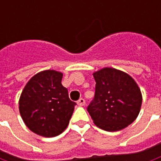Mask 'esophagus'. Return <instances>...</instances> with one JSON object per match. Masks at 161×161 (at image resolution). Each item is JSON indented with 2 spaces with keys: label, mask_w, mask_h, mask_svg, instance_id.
Instances as JSON below:
<instances>
[{
  "label": "esophagus",
  "mask_w": 161,
  "mask_h": 161,
  "mask_svg": "<svg viewBox=\"0 0 161 161\" xmlns=\"http://www.w3.org/2000/svg\"><path fill=\"white\" fill-rule=\"evenodd\" d=\"M77 104L79 105V106H84L85 104V100H84V98H80L78 101H77Z\"/></svg>",
  "instance_id": "1"
}]
</instances>
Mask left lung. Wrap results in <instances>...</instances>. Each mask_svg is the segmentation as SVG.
Here are the masks:
<instances>
[{"label": "left lung", "instance_id": "1", "mask_svg": "<svg viewBox=\"0 0 161 161\" xmlns=\"http://www.w3.org/2000/svg\"><path fill=\"white\" fill-rule=\"evenodd\" d=\"M95 96L87 110L94 123L105 131L115 132L137 118L142 97L135 81L128 74L114 68L93 73Z\"/></svg>", "mask_w": 161, "mask_h": 161}]
</instances>
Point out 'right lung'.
Returning <instances> with one entry per match:
<instances>
[{"label": "right lung", "mask_w": 161, "mask_h": 161, "mask_svg": "<svg viewBox=\"0 0 161 161\" xmlns=\"http://www.w3.org/2000/svg\"><path fill=\"white\" fill-rule=\"evenodd\" d=\"M62 77L56 70H43L30 79L21 93L19 113L26 127L37 135L54 137L70 122L77 103L69 98Z\"/></svg>", "instance_id": "add662e5"}]
</instances>
